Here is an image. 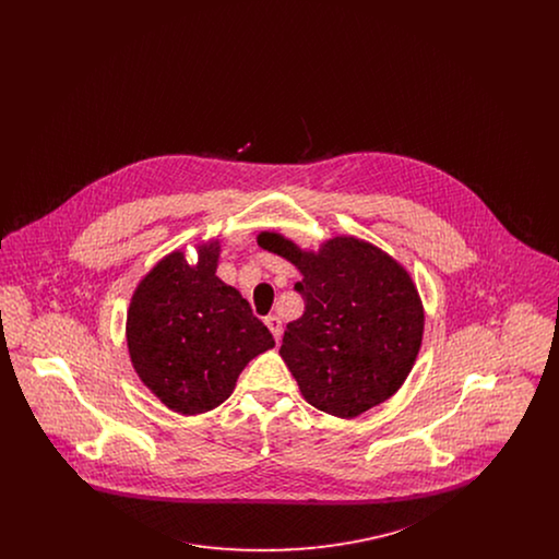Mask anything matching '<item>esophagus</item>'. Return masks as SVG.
<instances>
[{"instance_id":"1","label":"esophagus","mask_w":559,"mask_h":559,"mask_svg":"<svg viewBox=\"0 0 559 559\" xmlns=\"http://www.w3.org/2000/svg\"><path fill=\"white\" fill-rule=\"evenodd\" d=\"M266 324L267 329L272 331L274 340L281 342V335H283V320L278 319L276 314H270V317H266Z\"/></svg>"}]
</instances>
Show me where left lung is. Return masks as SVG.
<instances>
[{"mask_svg": "<svg viewBox=\"0 0 559 559\" xmlns=\"http://www.w3.org/2000/svg\"><path fill=\"white\" fill-rule=\"evenodd\" d=\"M258 245L299 270L306 310L287 324L281 356L301 396L322 413L354 419L392 399L424 340L419 292L392 255L356 237L306 251L278 233Z\"/></svg>", "mask_w": 559, "mask_h": 559, "instance_id": "1", "label": "left lung"}]
</instances>
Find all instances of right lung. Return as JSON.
Wrapping results in <instances>:
<instances>
[{"instance_id":"right-lung-1","label":"right lung","mask_w":559,"mask_h":559,"mask_svg":"<svg viewBox=\"0 0 559 559\" xmlns=\"http://www.w3.org/2000/svg\"><path fill=\"white\" fill-rule=\"evenodd\" d=\"M219 240L176 249L138 283L126 337L133 371L174 413L201 415L235 392L249 360L274 347L249 301L215 276Z\"/></svg>"}]
</instances>
